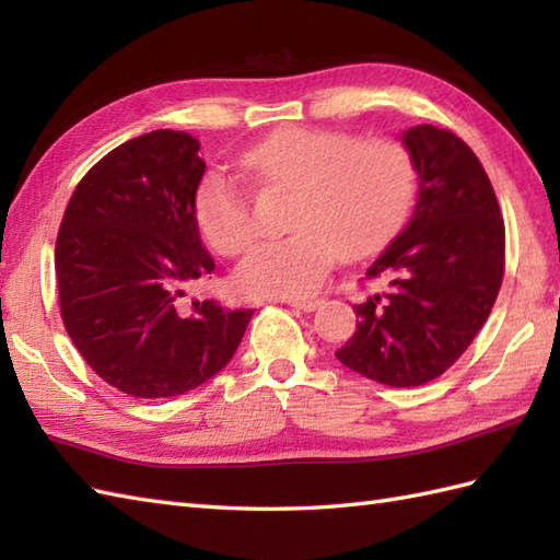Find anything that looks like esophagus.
Here are the masks:
<instances>
[{
    "mask_svg": "<svg viewBox=\"0 0 560 560\" xmlns=\"http://www.w3.org/2000/svg\"><path fill=\"white\" fill-rule=\"evenodd\" d=\"M283 303L299 307V311H303V313H313L323 301H319V299H287Z\"/></svg>",
    "mask_w": 560,
    "mask_h": 560,
    "instance_id": "obj_1",
    "label": "esophagus"
}]
</instances>
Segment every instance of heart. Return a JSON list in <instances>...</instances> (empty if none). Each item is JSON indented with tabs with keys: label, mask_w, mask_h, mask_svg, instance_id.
I'll return each mask as SVG.
<instances>
[{
	"label": "heart",
	"mask_w": 560,
	"mask_h": 560,
	"mask_svg": "<svg viewBox=\"0 0 560 560\" xmlns=\"http://www.w3.org/2000/svg\"><path fill=\"white\" fill-rule=\"evenodd\" d=\"M241 168L257 185L295 187L293 233L259 243L235 269L237 289L247 295L313 293L341 253H371L399 229L416 189L411 151L399 139L331 129H281L247 149ZM195 219L205 241L225 257L243 253L255 237L245 192L219 171L201 180Z\"/></svg>",
	"instance_id": "heart-1"
}]
</instances>
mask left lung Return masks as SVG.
Here are the masks:
<instances>
[{
	"mask_svg": "<svg viewBox=\"0 0 560 560\" xmlns=\"http://www.w3.org/2000/svg\"><path fill=\"white\" fill-rule=\"evenodd\" d=\"M419 173L404 231L365 271L385 291L353 305L359 329L337 351L353 373L389 387L443 375L479 335L505 271V223L481 161L450 129L401 135Z\"/></svg>",
	"mask_w": 560,
	"mask_h": 560,
	"instance_id": "obj_1",
	"label": "left lung"
}]
</instances>
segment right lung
<instances>
[{
    "instance_id": "obj_1",
    "label": "right lung",
    "mask_w": 560,
    "mask_h": 560,
    "mask_svg": "<svg viewBox=\"0 0 560 560\" xmlns=\"http://www.w3.org/2000/svg\"><path fill=\"white\" fill-rule=\"evenodd\" d=\"M199 141L156 129L81 177L55 245L59 315L81 359L129 397H177L233 359L247 307L185 301L213 271L195 197Z\"/></svg>"
}]
</instances>
